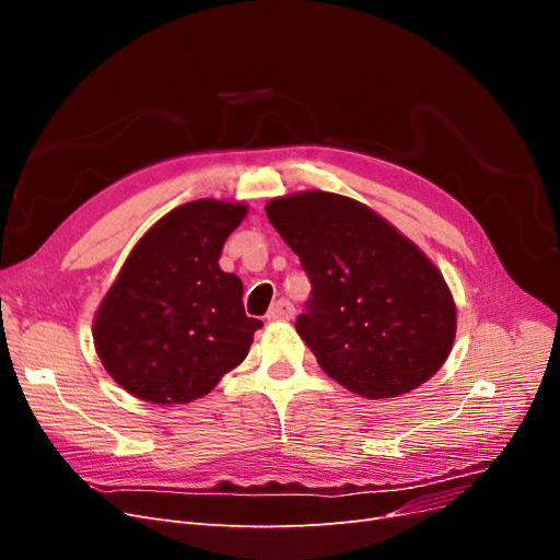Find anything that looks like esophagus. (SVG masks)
I'll use <instances>...</instances> for the list:
<instances>
[{
    "mask_svg": "<svg viewBox=\"0 0 560 560\" xmlns=\"http://www.w3.org/2000/svg\"><path fill=\"white\" fill-rule=\"evenodd\" d=\"M294 315V306L290 301H284V299H280V301H276L273 306H270V311H268V319H290Z\"/></svg>",
    "mask_w": 560,
    "mask_h": 560,
    "instance_id": "obj_1",
    "label": "esophagus"
}]
</instances>
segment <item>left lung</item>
<instances>
[{
    "label": "left lung",
    "mask_w": 560,
    "mask_h": 560,
    "mask_svg": "<svg viewBox=\"0 0 560 560\" xmlns=\"http://www.w3.org/2000/svg\"><path fill=\"white\" fill-rule=\"evenodd\" d=\"M313 294L296 331L322 371L366 399L430 381L455 341L448 284L416 243L364 202L299 191L266 202Z\"/></svg>",
    "instance_id": "1"
}]
</instances>
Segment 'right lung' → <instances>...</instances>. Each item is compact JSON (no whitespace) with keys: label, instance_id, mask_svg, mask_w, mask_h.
Listing matches in <instances>:
<instances>
[{"label":"right lung","instance_id":"add662e5","mask_svg":"<svg viewBox=\"0 0 560 560\" xmlns=\"http://www.w3.org/2000/svg\"><path fill=\"white\" fill-rule=\"evenodd\" d=\"M245 214V202H184L130 249L95 313L93 343L132 397L189 404L247 358L261 322L245 315L241 278L219 268Z\"/></svg>","mask_w":560,"mask_h":560}]
</instances>
